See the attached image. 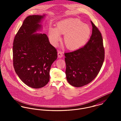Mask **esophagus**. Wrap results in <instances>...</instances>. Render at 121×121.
I'll return each mask as SVG.
<instances>
[{
  "label": "esophagus",
  "instance_id": "1",
  "mask_svg": "<svg viewBox=\"0 0 121 121\" xmlns=\"http://www.w3.org/2000/svg\"><path fill=\"white\" fill-rule=\"evenodd\" d=\"M58 56L59 58H61L63 56V53H62V52H61L60 51H58Z\"/></svg>",
  "mask_w": 121,
  "mask_h": 121
}]
</instances>
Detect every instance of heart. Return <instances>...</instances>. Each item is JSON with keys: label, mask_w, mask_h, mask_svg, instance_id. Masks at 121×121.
<instances>
[{"label": "heart", "mask_w": 121, "mask_h": 121, "mask_svg": "<svg viewBox=\"0 0 121 121\" xmlns=\"http://www.w3.org/2000/svg\"><path fill=\"white\" fill-rule=\"evenodd\" d=\"M91 34L89 26L80 19L67 18L58 22L56 28L50 27L49 37L52 44L57 46L61 39L60 35H65L64 42L70 49L81 48L88 41Z\"/></svg>", "instance_id": "heart-1"}]
</instances>
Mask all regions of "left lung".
<instances>
[{"instance_id":"obj_1","label":"left lung","mask_w":121,"mask_h":121,"mask_svg":"<svg viewBox=\"0 0 121 121\" xmlns=\"http://www.w3.org/2000/svg\"><path fill=\"white\" fill-rule=\"evenodd\" d=\"M92 33L86 44L79 49L64 53L68 82L75 87L91 82L97 75L104 60L101 33L91 21Z\"/></svg>"}]
</instances>
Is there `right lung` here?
<instances>
[{
    "instance_id": "add662e5",
    "label": "right lung",
    "mask_w": 121,
    "mask_h": 121,
    "mask_svg": "<svg viewBox=\"0 0 121 121\" xmlns=\"http://www.w3.org/2000/svg\"><path fill=\"white\" fill-rule=\"evenodd\" d=\"M46 17L30 15L26 17L15 36L13 44V61L16 73L26 85L39 88L49 81L52 63L57 59L56 49L46 34L40 31V24Z\"/></svg>"
}]
</instances>
